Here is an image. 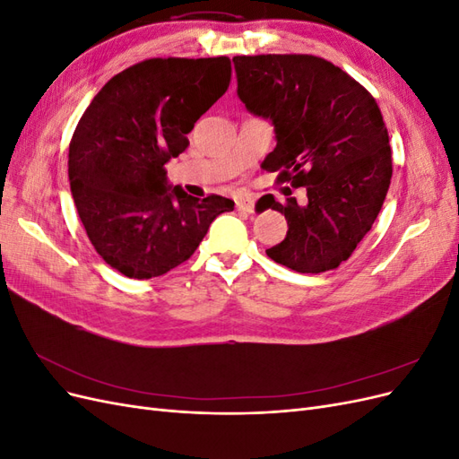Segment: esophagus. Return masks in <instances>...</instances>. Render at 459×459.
<instances>
[{"label":"esophagus","instance_id":"esophagus-1","mask_svg":"<svg viewBox=\"0 0 459 459\" xmlns=\"http://www.w3.org/2000/svg\"><path fill=\"white\" fill-rule=\"evenodd\" d=\"M235 206H238V211L251 214L255 211V199L248 195H239V197H235Z\"/></svg>","mask_w":459,"mask_h":459}]
</instances>
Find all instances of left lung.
<instances>
[{"mask_svg": "<svg viewBox=\"0 0 459 459\" xmlns=\"http://www.w3.org/2000/svg\"><path fill=\"white\" fill-rule=\"evenodd\" d=\"M233 65L248 113L273 124L277 145L262 169L308 195L304 206L260 197L256 211L281 212L289 226L266 255L300 273L335 270L371 230L391 186L381 110L362 84L314 55H239Z\"/></svg>", "mask_w": 459, "mask_h": 459, "instance_id": "1", "label": "left lung"}]
</instances>
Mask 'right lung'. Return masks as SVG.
<instances>
[{"label": "right lung", "instance_id": "1", "mask_svg": "<svg viewBox=\"0 0 459 459\" xmlns=\"http://www.w3.org/2000/svg\"><path fill=\"white\" fill-rule=\"evenodd\" d=\"M228 57L147 59L110 78L68 147V179L88 238L110 268L159 277L197 251L233 201L191 197L164 164L189 145L195 122L226 93Z\"/></svg>", "mask_w": 459, "mask_h": 459}]
</instances>
